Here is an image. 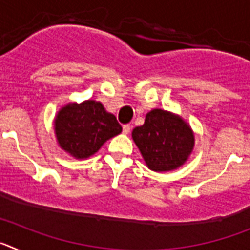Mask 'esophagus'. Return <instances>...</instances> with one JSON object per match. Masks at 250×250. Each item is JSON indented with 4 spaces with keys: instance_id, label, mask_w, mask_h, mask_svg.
I'll return each mask as SVG.
<instances>
[{
    "instance_id": "34e87169",
    "label": "esophagus",
    "mask_w": 250,
    "mask_h": 250,
    "mask_svg": "<svg viewBox=\"0 0 250 250\" xmlns=\"http://www.w3.org/2000/svg\"><path fill=\"white\" fill-rule=\"evenodd\" d=\"M130 130H131V126H130V125H124V126H123L124 134H129Z\"/></svg>"
}]
</instances>
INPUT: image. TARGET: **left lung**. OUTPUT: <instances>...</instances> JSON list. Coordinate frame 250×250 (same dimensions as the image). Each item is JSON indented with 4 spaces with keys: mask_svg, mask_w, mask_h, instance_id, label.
Segmentation results:
<instances>
[{
    "mask_svg": "<svg viewBox=\"0 0 250 250\" xmlns=\"http://www.w3.org/2000/svg\"><path fill=\"white\" fill-rule=\"evenodd\" d=\"M145 164L152 171H171L187 163L195 145L190 125L174 112L152 109L131 132Z\"/></svg>",
    "mask_w": 250,
    "mask_h": 250,
    "instance_id": "1",
    "label": "left lung"
}]
</instances>
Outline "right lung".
Segmentation results:
<instances>
[{"instance_id": "1", "label": "right lung", "mask_w": 250, "mask_h": 250, "mask_svg": "<svg viewBox=\"0 0 250 250\" xmlns=\"http://www.w3.org/2000/svg\"><path fill=\"white\" fill-rule=\"evenodd\" d=\"M54 130L63 151L75 159H87L123 127L100 101L85 100L62 106L55 116Z\"/></svg>"}]
</instances>
